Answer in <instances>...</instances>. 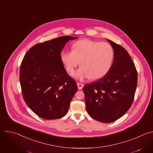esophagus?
<instances>
[{"mask_svg": "<svg viewBox=\"0 0 153 153\" xmlns=\"http://www.w3.org/2000/svg\"><path fill=\"white\" fill-rule=\"evenodd\" d=\"M77 85L78 89H79V90H82V89L83 88V84H82V83H77Z\"/></svg>", "mask_w": 153, "mask_h": 153, "instance_id": "esophagus-1", "label": "esophagus"}]
</instances>
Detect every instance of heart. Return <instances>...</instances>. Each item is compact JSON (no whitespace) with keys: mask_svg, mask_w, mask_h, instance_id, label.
Wrapping results in <instances>:
<instances>
[{"mask_svg":"<svg viewBox=\"0 0 153 153\" xmlns=\"http://www.w3.org/2000/svg\"><path fill=\"white\" fill-rule=\"evenodd\" d=\"M114 57V51L110 43L83 39L74 42L72 51L63 50L60 60L68 72H72L79 63L80 68L73 74L78 79L97 80L110 71Z\"/></svg>","mask_w":153,"mask_h":153,"instance_id":"1","label":"heart"}]
</instances>
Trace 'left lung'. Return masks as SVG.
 Masks as SVG:
<instances>
[{"mask_svg":"<svg viewBox=\"0 0 153 153\" xmlns=\"http://www.w3.org/2000/svg\"><path fill=\"white\" fill-rule=\"evenodd\" d=\"M114 51L112 66L99 80L83 88L88 114L102 123L122 117L131 106L137 83V73L128 51L107 39Z\"/></svg>","mask_w":153,"mask_h":153,"instance_id":"8db88e82","label":"left lung"}]
</instances>
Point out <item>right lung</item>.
Returning a JSON list of instances; mask_svg holds the SVG:
<instances>
[{"label":"right lung","instance_id":"right-lung-1","mask_svg":"<svg viewBox=\"0 0 153 153\" xmlns=\"http://www.w3.org/2000/svg\"><path fill=\"white\" fill-rule=\"evenodd\" d=\"M76 39L64 36L37 43L22 62L19 79L24 99L41 118L57 119L68 113L77 86L68 75L60 55L66 43Z\"/></svg>","mask_w":153,"mask_h":153}]
</instances>
